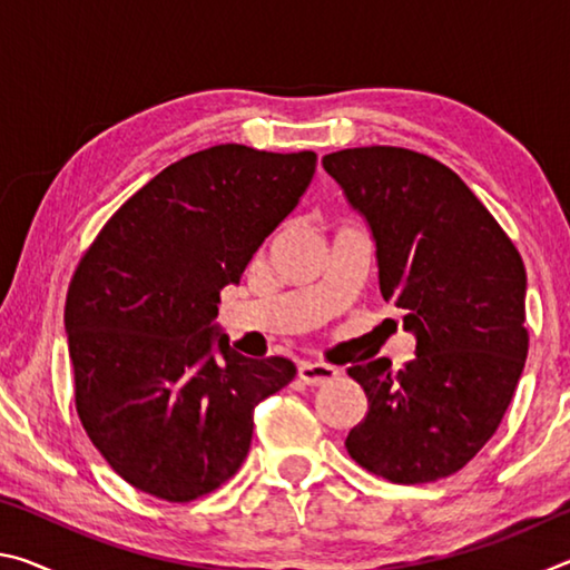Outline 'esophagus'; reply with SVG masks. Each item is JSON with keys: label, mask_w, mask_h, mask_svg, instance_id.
I'll list each match as a JSON object with an SVG mask.
<instances>
[{"label": "esophagus", "mask_w": 570, "mask_h": 570, "mask_svg": "<svg viewBox=\"0 0 570 570\" xmlns=\"http://www.w3.org/2000/svg\"><path fill=\"white\" fill-rule=\"evenodd\" d=\"M340 370L332 364H324V362H302L298 364V380L304 384H312V387H320V384L334 380Z\"/></svg>", "instance_id": "obj_1"}]
</instances>
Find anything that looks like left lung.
Wrapping results in <instances>:
<instances>
[{
	"label": "left lung",
	"mask_w": 570,
	"mask_h": 570,
	"mask_svg": "<svg viewBox=\"0 0 570 570\" xmlns=\"http://www.w3.org/2000/svg\"><path fill=\"white\" fill-rule=\"evenodd\" d=\"M377 240L380 288L404 308L417 356L346 370L370 402L346 435L384 480L448 478L495 435L528 356L525 266L455 170L417 150L346 148L322 158Z\"/></svg>",
	"instance_id": "1"
}]
</instances>
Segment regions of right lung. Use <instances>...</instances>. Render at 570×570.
<instances>
[{
    "instance_id": "right-lung-1",
    "label": "right lung",
    "mask_w": 570,
    "mask_h": 570,
    "mask_svg": "<svg viewBox=\"0 0 570 570\" xmlns=\"http://www.w3.org/2000/svg\"><path fill=\"white\" fill-rule=\"evenodd\" d=\"M316 153L226 142L180 158L115 210L65 302L75 407L118 475L190 503L236 475L254 410L294 380L216 332L220 288L296 208Z\"/></svg>"
}]
</instances>
